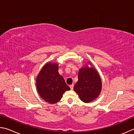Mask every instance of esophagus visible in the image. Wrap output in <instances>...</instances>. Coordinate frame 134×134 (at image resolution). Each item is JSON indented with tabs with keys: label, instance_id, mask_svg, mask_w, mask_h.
<instances>
[{
	"label": "esophagus",
	"instance_id": "1",
	"mask_svg": "<svg viewBox=\"0 0 134 134\" xmlns=\"http://www.w3.org/2000/svg\"><path fill=\"white\" fill-rule=\"evenodd\" d=\"M74 84H72V85H69V87H70V88H71V90H73L74 89Z\"/></svg>",
	"mask_w": 134,
	"mask_h": 134
}]
</instances>
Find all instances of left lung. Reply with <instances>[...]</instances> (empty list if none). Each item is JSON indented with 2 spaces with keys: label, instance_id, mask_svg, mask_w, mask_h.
Wrapping results in <instances>:
<instances>
[{
  "label": "left lung",
  "instance_id": "8db88e82",
  "mask_svg": "<svg viewBox=\"0 0 134 134\" xmlns=\"http://www.w3.org/2000/svg\"><path fill=\"white\" fill-rule=\"evenodd\" d=\"M92 63L88 61L78 72V81L74 87L81 100L88 103L94 100L99 95L102 90V81L95 67H90Z\"/></svg>",
  "mask_w": 134,
  "mask_h": 134
}]
</instances>
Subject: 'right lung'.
<instances>
[{
    "label": "right lung",
    "instance_id": "obj_1",
    "mask_svg": "<svg viewBox=\"0 0 134 134\" xmlns=\"http://www.w3.org/2000/svg\"><path fill=\"white\" fill-rule=\"evenodd\" d=\"M57 63L44 64L36 78V86L39 96L46 102L53 104L62 98L63 93L71 89L58 72Z\"/></svg>",
    "mask_w": 134,
    "mask_h": 134
}]
</instances>
